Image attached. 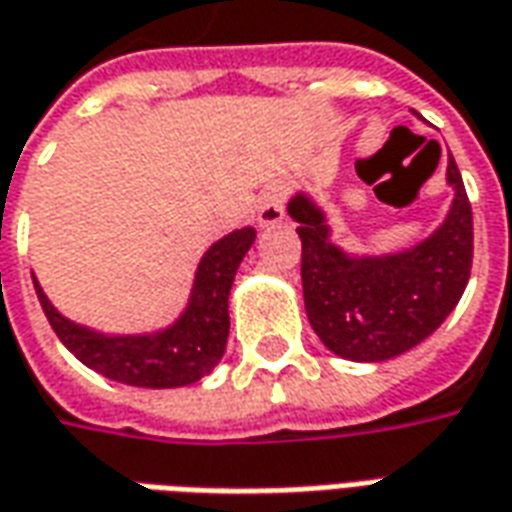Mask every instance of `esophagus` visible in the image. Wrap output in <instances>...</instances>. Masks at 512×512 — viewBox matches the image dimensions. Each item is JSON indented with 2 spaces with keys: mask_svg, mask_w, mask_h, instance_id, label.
Returning a JSON list of instances; mask_svg holds the SVG:
<instances>
[{
  "mask_svg": "<svg viewBox=\"0 0 512 512\" xmlns=\"http://www.w3.org/2000/svg\"><path fill=\"white\" fill-rule=\"evenodd\" d=\"M285 202H288V188L274 182L260 194V205H257V221L263 227H274L285 219Z\"/></svg>",
  "mask_w": 512,
  "mask_h": 512,
  "instance_id": "obj_1",
  "label": "esophagus"
}]
</instances>
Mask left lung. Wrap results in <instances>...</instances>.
Segmentation results:
<instances>
[{"label":"left lung","mask_w":512,"mask_h":512,"mask_svg":"<svg viewBox=\"0 0 512 512\" xmlns=\"http://www.w3.org/2000/svg\"><path fill=\"white\" fill-rule=\"evenodd\" d=\"M455 205L424 244L391 257H346L327 241L321 210L296 196L288 213L302 238L305 310L327 349L357 363H380L438 330L471 277L474 221L463 177L449 157Z\"/></svg>","instance_id":"left-lung-1"}]
</instances>
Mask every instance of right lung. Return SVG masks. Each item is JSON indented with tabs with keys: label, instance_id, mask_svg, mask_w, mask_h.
Wrapping results in <instances>:
<instances>
[{
	"label": "right lung",
	"instance_id": "add662e5",
	"mask_svg": "<svg viewBox=\"0 0 512 512\" xmlns=\"http://www.w3.org/2000/svg\"><path fill=\"white\" fill-rule=\"evenodd\" d=\"M252 244H255V230L246 227L230 232L219 244L210 246L196 271L191 305L171 330L157 335L107 338L99 332L85 330L60 316L49 305L35 277L32 282L57 338L85 366L110 380L138 385V388H180L202 380L224 355L230 335L227 299H230L235 271Z\"/></svg>",
	"mask_w": 512,
	"mask_h": 512
}]
</instances>
